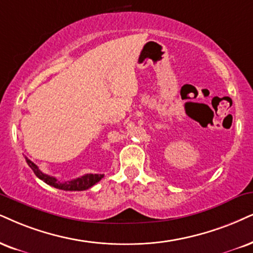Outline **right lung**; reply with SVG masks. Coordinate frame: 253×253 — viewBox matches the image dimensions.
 Here are the masks:
<instances>
[{
	"label": "right lung",
	"instance_id": "obj_1",
	"mask_svg": "<svg viewBox=\"0 0 253 253\" xmlns=\"http://www.w3.org/2000/svg\"><path fill=\"white\" fill-rule=\"evenodd\" d=\"M25 161L29 165V167L33 169L35 175L42 180L43 182H45L46 184L51 185V187H55L57 189H62V190H70V191H81V190H86L88 188H91L92 185H94L95 183H98L101 178L104 177L103 174H86L84 176L76 178V180H71L68 182H59L56 177L50 176V175L44 174L42 172L36 165L34 164L31 160H29L28 158H25Z\"/></svg>",
	"mask_w": 253,
	"mask_h": 253
}]
</instances>
